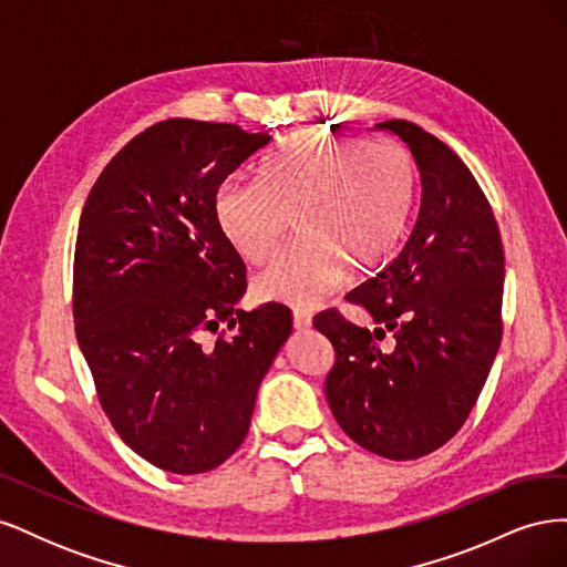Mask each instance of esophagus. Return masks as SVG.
Segmentation results:
<instances>
[{
	"label": "esophagus",
	"mask_w": 567,
	"mask_h": 567,
	"mask_svg": "<svg viewBox=\"0 0 567 567\" xmlns=\"http://www.w3.org/2000/svg\"><path fill=\"white\" fill-rule=\"evenodd\" d=\"M293 323H296L298 331L310 329V326H312V312L305 310V307H296V310H293Z\"/></svg>",
	"instance_id": "1"
}]
</instances>
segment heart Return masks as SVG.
Wrapping results in <instances>:
<instances>
[{
	"label": "heart",
	"mask_w": 567,
	"mask_h": 567,
	"mask_svg": "<svg viewBox=\"0 0 567 567\" xmlns=\"http://www.w3.org/2000/svg\"><path fill=\"white\" fill-rule=\"evenodd\" d=\"M414 163L392 142L367 144L331 132H302L260 169V184H225L215 213L221 234L248 262H265L298 231L260 277L262 300L312 305L340 274L385 262L414 198Z\"/></svg>",
	"instance_id": "obj_1"
}]
</instances>
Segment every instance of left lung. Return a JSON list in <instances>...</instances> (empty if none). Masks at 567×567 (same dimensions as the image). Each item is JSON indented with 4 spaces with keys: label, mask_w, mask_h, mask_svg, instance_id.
<instances>
[{
    "label": "left lung",
    "mask_w": 567,
    "mask_h": 567,
    "mask_svg": "<svg viewBox=\"0 0 567 567\" xmlns=\"http://www.w3.org/2000/svg\"><path fill=\"white\" fill-rule=\"evenodd\" d=\"M398 134L421 175V208L404 248L348 293L375 329L336 310L315 317L336 364L326 400L359 447L392 461L450 442L475 406L502 342L504 246L494 213L456 153L406 120ZM385 332L393 346L381 349Z\"/></svg>",
    "instance_id": "1"
}]
</instances>
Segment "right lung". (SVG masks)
<instances>
[{
	"label": "right lung",
	"instance_id": "obj_1",
	"mask_svg": "<svg viewBox=\"0 0 567 567\" xmlns=\"http://www.w3.org/2000/svg\"><path fill=\"white\" fill-rule=\"evenodd\" d=\"M269 142L238 125L163 120L104 167L82 208L78 346L115 433L167 473L213 471L241 447L257 388L293 329L284 305L236 310L246 265L215 213L219 186Z\"/></svg>",
	"mask_w": 567,
	"mask_h": 567
}]
</instances>
